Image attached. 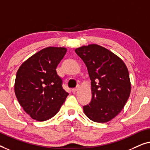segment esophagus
Instances as JSON below:
<instances>
[{
  "mask_svg": "<svg viewBox=\"0 0 150 150\" xmlns=\"http://www.w3.org/2000/svg\"><path fill=\"white\" fill-rule=\"evenodd\" d=\"M79 86H77L76 88H73V89L72 90V92H73V93H75V92H77L78 90H79Z\"/></svg>",
  "mask_w": 150,
  "mask_h": 150,
  "instance_id": "1",
  "label": "esophagus"
}]
</instances>
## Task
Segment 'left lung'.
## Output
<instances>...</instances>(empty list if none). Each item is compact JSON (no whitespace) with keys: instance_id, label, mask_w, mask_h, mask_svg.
I'll return each mask as SVG.
<instances>
[{"instance_id":"8db88e82","label":"left lung","mask_w":150,"mask_h":150,"mask_svg":"<svg viewBox=\"0 0 150 150\" xmlns=\"http://www.w3.org/2000/svg\"><path fill=\"white\" fill-rule=\"evenodd\" d=\"M75 51L86 64L91 80L92 100L83 106L84 113L93 122L110 121L121 112L131 91L125 63L97 44L81 46Z\"/></svg>"}]
</instances>
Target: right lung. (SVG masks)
Instances as JSON below:
<instances>
[{
    "mask_svg": "<svg viewBox=\"0 0 150 150\" xmlns=\"http://www.w3.org/2000/svg\"><path fill=\"white\" fill-rule=\"evenodd\" d=\"M67 51L61 47L44 48L24 61L17 71L14 86L17 99L27 114L37 121L54 117L69 95L56 71Z\"/></svg>",
    "mask_w": 150,
    "mask_h": 150,
    "instance_id": "1",
    "label": "right lung"
}]
</instances>
